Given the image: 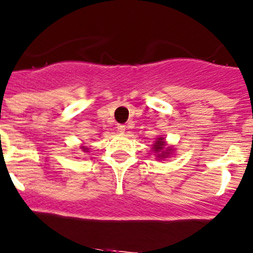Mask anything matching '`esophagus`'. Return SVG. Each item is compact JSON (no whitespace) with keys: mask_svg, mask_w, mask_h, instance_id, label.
Wrapping results in <instances>:
<instances>
[{"mask_svg":"<svg viewBox=\"0 0 253 253\" xmlns=\"http://www.w3.org/2000/svg\"><path fill=\"white\" fill-rule=\"evenodd\" d=\"M116 128H118V131L120 132V133H124L125 132V129H126V126H125V125H118V127H116Z\"/></svg>","mask_w":253,"mask_h":253,"instance_id":"obj_1","label":"esophagus"}]
</instances>
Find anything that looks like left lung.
<instances>
[{
  "label": "left lung",
  "mask_w": 253,
  "mask_h": 253,
  "mask_svg": "<svg viewBox=\"0 0 253 253\" xmlns=\"http://www.w3.org/2000/svg\"><path fill=\"white\" fill-rule=\"evenodd\" d=\"M163 144H165V141H163V138H158V139L156 140V143H155V145H154V149H155V151L156 152H158V151H161V150H163ZM168 151H170V150H168ZM163 152V155H158V156H166V155H168L169 152Z\"/></svg>",
  "instance_id": "8db88e82"
}]
</instances>
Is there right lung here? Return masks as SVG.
I'll use <instances>...</instances> for the list:
<instances>
[{
  "mask_svg": "<svg viewBox=\"0 0 253 253\" xmlns=\"http://www.w3.org/2000/svg\"><path fill=\"white\" fill-rule=\"evenodd\" d=\"M83 149H84V150H86V148H83Z\"/></svg>",
  "mask_w": 253,
  "mask_h": 253,
  "instance_id": "add662e5",
  "label": "right lung"
}]
</instances>
